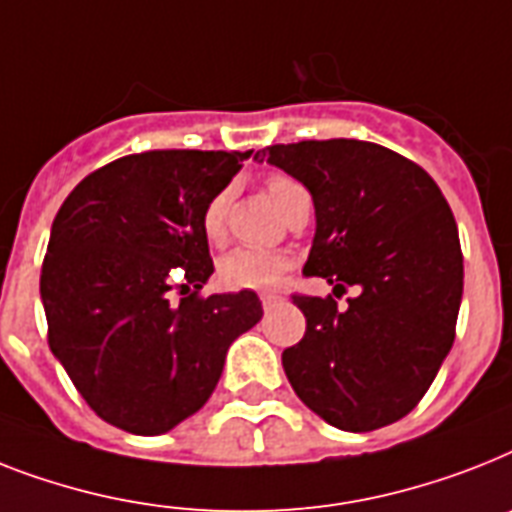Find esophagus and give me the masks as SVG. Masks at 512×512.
I'll list each match as a JSON object with an SVG mask.
<instances>
[{
    "label": "esophagus",
    "instance_id": "34e87169",
    "mask_svg": "<svg viewBox=\"0 0 512 512\" xmlns=\"http://www.w3.org/2000/svg\"><path fill=\"white\" fill-rule=\"evenodd\" d=\"M260 302H263L265 310H270V307H276L278 302H281V294H276V292H265V294H260Z\"/></svg>",
    "mask_w": 512,
    "mask_h": 512
}]
</instances>
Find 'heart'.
<instances>
[{"instance_id": "obj_1", "label": "heart", "mask_w": 512, "mask_h": 512, "mask_svg": "<svg viewBox=\"0 0 512 512\" xmlns=\"http://www.w3.org/2000/svg\"><path fill=\"white\" fill-rule=\"evenodd\" d=\"M265 191L273 199V205L281 213H289L292 205L299 197H305L307 189L292 176L284 173H273L265 181ZM226 213H228V197L220 191L202 210V234L210 244H220L226 239ZM292 260L284 252H273V249H252L239 247L234 252L220 257L218 263V278L220 284L234 292H263V289H273L281 281L286 270H289Z\"/></svg>"}]
</instances>
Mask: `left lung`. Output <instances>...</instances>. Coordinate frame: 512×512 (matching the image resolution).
<instances>
[{
  "label": "left lung",
  "instance_id": "left-lung-1",
  "mask_svg": "<svg viewBox=\"0 0 512 512\" xmlns=\"http://www.w3.org/2000/svg\"><path fill=\"white\" fill-rule=\"evenodd\" d=\"M255 160L286 170L315 205L305 276L334 297L292 294L302 342L284 350L286 378L313 413L344 431L405 418L429 392L455 342L463 297L458 223L434 178L392 149L357 139L273 144Z\"/></svg>",
  "mask_w": 512,
  "mask_h": 512
}]
</instances>
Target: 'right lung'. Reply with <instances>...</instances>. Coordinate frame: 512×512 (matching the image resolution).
I'll use <instances>...</instances> for the list:
<instances>
[{
    "mask_svg": "<svg viewBox=\"0 0 512 512\" xmlns=\"http://www.w3.org/2000/svg\"><path fill=\"white\" fill-rule=\"evenodd\" d=\"M249 155H126L83 178L54 218L41 265L49 350L128 434H165L197 413L231 342L263 318L255 292L199 294L215 270L202 210Z\"/></svg>",
    "mask_w": 512,
    "mask_h": 512,
    "instance_id": "add662e5",
    "label": "right lung"
}]
</instances>
